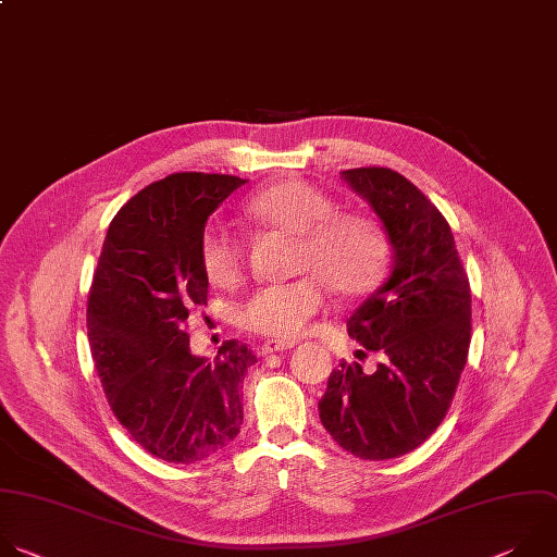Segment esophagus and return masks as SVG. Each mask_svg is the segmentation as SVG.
<instances>
[{"label": "esophagus", "instance_id": "esophagus-1", "mask_svg": "<svg viewBox=\"0 0 557 557\" xmlns=\"http://www.w3.org/2000/svg\"><path fill=\"white\" fill-rule=\"evenodd\" d=\"M294 347H296L294 341H268V343H263V347H261V356L281 354V351H287V349H294Z\"/></svg>", "mask_w": 557, "mask_h": 557}]
</instances>
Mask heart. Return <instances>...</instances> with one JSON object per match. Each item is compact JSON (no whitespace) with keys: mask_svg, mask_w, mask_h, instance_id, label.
Instances as JSON below:
<instances>
[{"mask_svg":"<svg viewBox=\"0 0 557 557\" xmlns=\"http://www.w3.org/2000/svg\"><path fill=\"white\" fill-rule=\"evenodd\" d=\"M246 214L261 226L296 237L289 283L257 289L242 307L239 322L261 336L294 341L326 305V285L347 298L371 294L386 276L391 242L367 212H343L318 186L289 177L252 195ZM199 261L216 287H235L244 276V250L228 228L210 224L199 239Z\"/></svg>","mask_w":557,"mask_h":557,"instance_id":"b5f03b06","label":"heart"}]
</instances>
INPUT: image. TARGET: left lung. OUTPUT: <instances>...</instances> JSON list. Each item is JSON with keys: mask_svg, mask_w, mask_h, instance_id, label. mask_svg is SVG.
<instances>
[{"mask_svg": "<svg viewBox=\"0 0 557 557\" xmlns=\"http://www.w3.org/2000/svg\"><path fill=\"white\" fill-rule=\"evenodd\" d=\"M343 177L380 216L395 261L347 320L349 336L384 360L373 373L360 362L333 369L318 410L341 448L384 461L419 448L448 414L470 349V281L446 216L412 182L384 166Z\"/></svg>", "mask_w": 557, "mask_h": 557, "instance_id": "8db88e82", "label": "left lung"}]
</instances>
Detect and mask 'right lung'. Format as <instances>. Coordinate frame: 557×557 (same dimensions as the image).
I'll use <instances>...</instances> for the list:
<instances>
[{
    "label": "right lung",
    "mask_w": 557,
    "mask_h": 557,
    "mask_svg": "<svg viewBox=\"0 0 557 557\" xmlns=\"http://www.w3.org/2000/svg\"><path fill=\"white\" fill-rule=\"evenodd\" d=\"M246 180L173 173L111 219L87 298L91 358L116 419L166 463L203 461L239 434L242 382L257 362L239 341L214 362L190 354L186 320L206 305L199 239Z\"/></svg>",
    "instance_id": "add662e5"
}]
</instances>
